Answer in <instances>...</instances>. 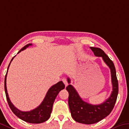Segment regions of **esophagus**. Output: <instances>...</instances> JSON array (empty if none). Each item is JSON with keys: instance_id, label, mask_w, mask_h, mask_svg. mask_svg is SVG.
I'll list each match as a JSON object with an SVG mask.
<instances>
[{"instance_id": "1", "label": "esophagus", "mask_w": 129, "mask_h": 129, "mask_svg": "<svg viewBox=\"0 0 129 129\" xmlns=\"http://www.w3.org/2000/svg\"><path fill=\"white\" fill-rule=\"evenodd\" d=\"M62 81H63V83H64V84L65 85V86H67V85H68V82H67V80H66V79L63 78L62 79Z\"/></svg>"}]
</instances>
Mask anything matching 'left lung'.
I'll use <instances>...</instances> for the list:
<instances>
[{
    "instance_id": "left-lung-1",
    "label": "left lung",
    "mask_w": 129,
    "mask_h": 129,
    "mask_svg": "<svg viewBox=\"0 0 129 129\" xmlns=\"http://www.w3.org/2000/svg\"><path fill=\"white\" fill-rule=\"evenodd\" d=\"M95 56L102 57L111 71L112 91L110 97L100 105H93L83 101L75 88L69 84L66 89L69 93L68 105L71 115L75 121L81 123L90 124L97 123L111 113L115 105L118 94V82L115 66L112 61L103 50L98 48L90 47ZM68 83L71 80L67 79Z\"/></svg>"
}]
</instances>
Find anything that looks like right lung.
<instances>
[{
  "instance_id": "1",
  "label": "right lung",
  "mask_w": 129,
  "mask_h": 129,
  "mask_svg": "<svg viewBox=\"0 0 129 129\" xmlns=\"http://www.w3.org/2000/svg\"><path fill=\"white\" fill-rule=\"evenodd\" d=\"M31 44H28L24 46L23 48H22L18 53H19L21 51L26 49V48L29 46H31ZM15 57L14 56L11 59L10 64L7 68V71L6 73L5 79V89L6 98L8 104L10 106V109L12 111L14 112L15 115L20 118V119L24 120L26 122L30 123H41L42 122L46 121L49 118H50L51 112H52L53 105L54 100L56 96L58 95L60 91L62 89H64L65 85L62 81H59L56 84L53 85L49 89L48 91L47 92L45 97L44 101L41 103V105L36 108L35 109L31 110L30 111H22L18 110L13 105V104L10 101V99L7 90V87H6V77L8 72V69L11 64V61H13V58Z\"/></svg>"
}]
</instances>
